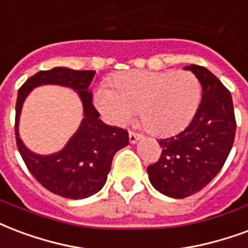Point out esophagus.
<instances>
[{
  "label": "esophagus",
  "instance_id": "obj_1",
  "mask_svg": "<svg viewBox=\"0 0 248 248\" xmlns=\"http://www.w3.org/2000/svg\"><path fill=\"white\" fill-rule=\"evenodd\" d=\"M142 138V135L138 133H134V131H129V139H130V143H137L139 139Z\"/></svg>",
  "mask_w": 248,
  "mask_h": 248
}]
</instances>
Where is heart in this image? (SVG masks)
<instances>
[{
    "label": "heart",
    "mask_w": 248,
    "mask_h": 248,
    "mask_svg": "<svg viewBox=\"0 0 248 248\" xmlns=\"http://www.w3.org/2000/svg\"><path fill=\"white\" fill-rule=\"evenodd\" d=\"M102 84L93 102L110 124L122 126L138 111L142 124L155 135H170L189 124L201 101V82L189 71H129Z\"/></svg>",
    "instance_id": "1"
}]
</instances>
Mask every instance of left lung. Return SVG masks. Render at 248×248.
Wrapping results in <instances>:
<instances>
[{
  "label": "left lung",
  "mask_w": 248,
  "mask_h": 248,
  "mask_svg": "<svg viewBox=\"0 0 248 248\" xmlns=\"http://www.w3.org/2000/svg\"><path fill=\"white\" fill-rule=\"evenodd\" d=\"M189 69L202 87V97L189 126L175 137L157 140L160 159L147 167L152 186L172 199H185L217 176L232 151L235 115L227 88L205 67Z\"/></svg>",
  "instance_id": "8db88e82"
}]
</instances>
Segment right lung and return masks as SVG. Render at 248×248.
<instances>
[{
    "instance_id": "1",
    "label": "right lung",
    "mask_w": 248,
    "mask_h": 248,
    "mask_svg": "<svg viewBox=\"0 0 248 248\" xmlns=\"http://www.w3.org/2000/svg\"><path fill=\"white\" fill-rule=\"evenodd\" d=\"M94 71H75L56 67L40 71L19 88L16 105V147L31 175L49 192L71 200L87 199L105 185L115 152L129 144L127 130L104 124L92 104L89 89ZM54 83L73 89L80 97L84 118L78 131L63 150L52 155H38L19 138L17 124L23 102L36 86Z\"/></svg>"
}]
</instances>
